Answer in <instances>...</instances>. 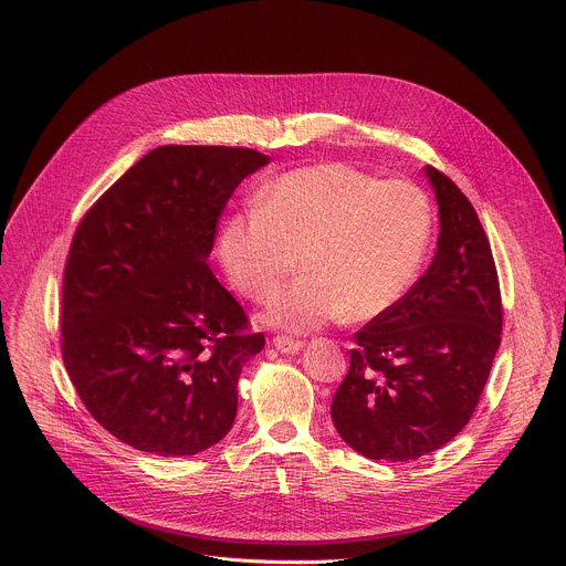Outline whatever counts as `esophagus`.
<instances>
[{
	"label": "esophagus",
	"mask_w": 566,
	"mask_h": 566,
	"mask_svg": "<svg viewBox=\"0 0 566 566\" xmlns=\"http://www.w3.org/2000/svg\"><path fill=\"white\" fill-rule=\"evenodd\" d=\"M273 345L280 354H297L302 349V343L295 338H289V336H275Z\"/></svg>",
	"instance_id": "34e87169"
}]
</instances>
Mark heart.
<instances>
[{
  "label": "heart",
  "mask_w": 566,
  "mask_h": 566,
  "mask_svg": "<svg viewBox=\"0 0 566 566\" xmlns=\"http://www.w3.org/2000/svg\"><path fill=\"white\" fill-rule=\"evenodd\" d=\"M430 232L417 186L322 164L266 184L255 208L226 219L217 253L232 286L255 302L282 286L297 258L302 277L262 317L304 334L338 317L374 319L398 304L423 266Z\"/></svg>",
  "instance_id": "obj_1"
}]
</instances>
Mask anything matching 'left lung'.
<instances>
[{"label": "left lung", "instance_id": "1", "mask_svg": "<svg viewBox=\"0 0 566 566\" xmlns=\"http://www.w3.org/2000/svg\"><path fill=\"white\" fill-rule=\"evenodd\" d=\"M439 206L437 253L423 277L354 334L332 419L349 448L412 461L470 421L500 349L502 297L489 237L465 195L426 166Z\"/></svg>", "mask_w": 566, "mask_h": 566}]
</instances>
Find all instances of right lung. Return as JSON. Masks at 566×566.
<instances>
[{"mask_svg":"<svg viewBox=\"0 0 566 566\" xmlns=\"http://www.w3.org/2000/svg\"><path fill=\"white\" fill-rule=\"evenodd\" d=\"M269 164L247 147H156L73 234L64 367L92 417L136 450L197 454L234 423L241 367L264 336L206 260L234 188Z\"/></svg>","mask_w":566,"mask_h":566,"instance_id":"1","label":"right lung"}]
</instances>
